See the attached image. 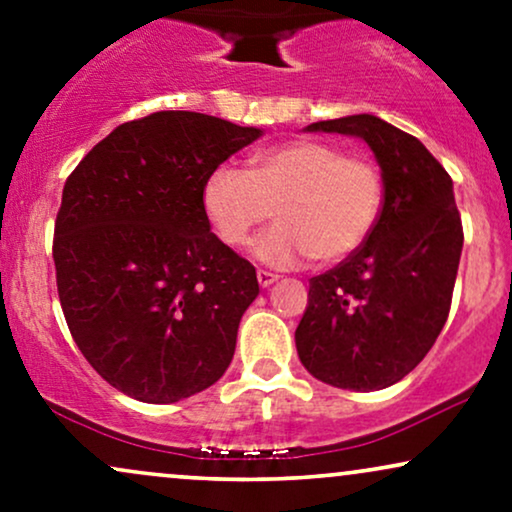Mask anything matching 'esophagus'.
Segmentation results:
<instances>
[{
  "instance_id": "esophagus-1",
  "label": "esophagus",
  "mask_w": 512,
  "mask_h": 512,
  "mask_svg": "<svg viewBox=\"0 0 512 512\" xmlns=\"http://www.w3.org/2000/svg\"><path fill=\"white\" fill-rule=\"evenodd\" d=\"M278 278L280 275L270 273V270H258V282H261V287H270Z\"/></svg>"
}]
</instances>
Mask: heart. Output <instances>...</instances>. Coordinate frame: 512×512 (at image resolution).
I'll use <instances>...</instances> for the list:
<instances>
[{
    "mask_svg": "<svg viewBox=\"0 0 512 512\" xmlns=\"http://www.w3.org/2000/svg\"><path fill=\"white\" fill-rule=\"evenodd\" d=\"M381 203L376 162L316 138L261 150L249 172L218 165L203 184V210L227 246H244L275 208L280 222L254 242L258 261L273 268L350 258L376 227Z\"/></svg>",
    "mask_w": 512,
    "mask_h": 512,
    "instance_id": "b5f03b06",
    "label": "heart"
}]
</instances>
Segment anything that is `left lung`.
Listing matches in <instances>:
<instances>
[{
    "mask_svg": "<svg viewBox=\"0 0 512 512\" xmlns=\"http://www.w3.org/2000/svg\"><path fill=\"white\" fill-rule=\"evenodd\" d=\"M309 131L359 136L383 179L376 227L362 249L309 280L297 352L311 376L345 390H381L426 357L448 321L462 254L453 179L417 138L374 114Z\"/></svg>",
    "mask_w": 512,
    "mask_h": 512,
    "instance_id": "1",
    "label": "left lung"
}]
</instances>
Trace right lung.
Listing matches in <instances>:
<instances>
[{"label":"right lung","instance_id":"1","mask_svg":"<svg viewBox=\"0 0 512 512\" xmlns=\"http://www.w3.org/2000/svg\"><path fill=\"white\" fill-rule=\"evenodd\" d=\"M261 129L201 112L119 124L66 179L52 258L66 326L129 398L167 405L232 362L256 268L210 232L203 184Z\"/></svg>","mask_w":512,"mask_h":512}]
</instances>
